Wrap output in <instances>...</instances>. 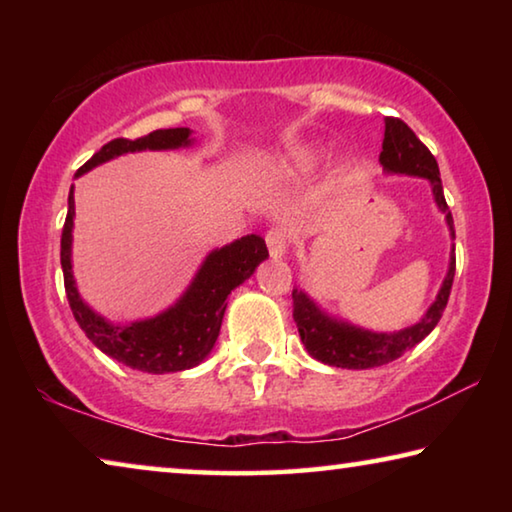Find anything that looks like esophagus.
<instances>
[{
  "label": "esophagus",
  "mask_w": 512,
  "mask_h": 512,
  "mask_svg": "<svg viewBox=\"0 0 512 512\" xmlns=\"http://www.w3.org/2000/svg\"><path fill=\"white\" fill-rule=\"evenodd\" d=\"M266 246H268V253H271L273 259H280L284 257V253H287L289 248V235L287 230L282 228H271L266 232Z\"/></svg>",
  "instance_id": "esophagus-1"
}]
</instances>
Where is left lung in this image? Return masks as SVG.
<instances>
[{"label": "left lung", "mask_w": 512, "mask_h": 512, "mask_svg": "<svg viewBox=\"0 0 512 512\" xmlns=\"http://www.w3.org/2000/svg\"><path fill=\"white\" fill-rule=\"evenodd\" d=\"M379 162L391 173L429 178L436 203L447 214V225L454 235V219L445 201L438 162L427 146L418 140V135L400 117H386V131L384 142H381ZM454 273L456 255H452V262H449V271L436 302L429 307L420 323L406 327L402 332L375 334L368 332V329L329 318L300 289H293V320H296L300 339L305 343L307 352L314 359L327 363V366L352 370L384 366V363L400 359L406 350L415 348L438 325V320L443 318V311L447 307L449 293H452Z\"/></svg>", "instance_id": "1"}]
</instances>
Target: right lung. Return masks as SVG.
I'll return each instance as SVG.
<instances>
[{
  "label": "right lung",
  "mask_w": 512,
  "mask_h": 512,
  "mask_svg": "<svg viewBox=\"0 0 512 512\" xmlns=\"http://www.w3.org/2000/svg\"><path fill=\"white\" fill-rule=\"evenodd\" d=\"M189 144V128H167L153 131L137 140L117 137L92 155V158L76 171V176L90 171L97 164L117 158L128 151L144 149H178ZM67 219L60 235V266H63L65 293L72 307L76 323L85 336L108 357L117 359L124 366L142 372H178L194 368L214 348L216 336L221 332V320L228 307L230 291L253 275L259 262L268 257L262 237L248 235L237 239L235 244L214 250L205 259L201 271L194 277L192 287L176 305L151 320L133 325H112L94 314L81 300L74 287L72 275V225H74V192L67 198Z\"/></svg>",
  "instance_id": "obj_1"
}]
</instances>
